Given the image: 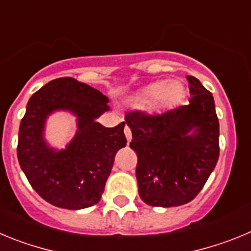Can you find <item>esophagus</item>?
I'll list each match as a JSON object with an SVG mask.
<instances>
[{
    "mask_svg": "<svg viewBox=\"0 0 251 251\" xmlns=\"http://www.w3.org/2000/svg\"><path fill=\"white\" fill-rule=\"evenodd\" d=\"M124 132H125V136H126V140H127L128 142L131 141V139H132V134H131V130L128 126H125V128H124Z\"/></svg>",
    "mask_w": 251,
    "mask_h": 251,
    "instance_id": "1",
    "label": "esophagus"
}]
</instances>
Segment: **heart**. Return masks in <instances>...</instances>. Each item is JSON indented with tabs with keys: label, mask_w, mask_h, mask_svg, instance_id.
Listing matches in <instances>:
<instances>
[{
	"label": "heart",
	"mask_w": 251,
	"mask_h": 251,
	"mask_svg": "<svg viewBox=\"0 0 251 251\" xmlns=\"http://www.w3.org/2000/svg\"><path fill=\"white\" fill-rule=\"evenodd\" d=\"M185 96V87L179 80L156 81L131 98V103L137 107H148L151 112L162 114L173 110Z\"/></svg>",
	"instance_id": "heart-1"
}]
</instances>
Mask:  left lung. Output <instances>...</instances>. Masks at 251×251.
Returning <instances> with one entry per match:
<instances>
[{"instance_id": "1", "label": "left lung", "mask_w": 251, "mask_h": 251, "mask_svg": "<svg viewBox=\"0 0 251 251\" xmlns=\"http://www.w3.org/2000/svg\"><path fill=\"white\" fill-rule=\"evenodd\" d=\"M189 105L148 116L130 112V148L137 153L139 195L150 206L190 202L202 189L219 159V120L211 92L186 76Z\"/></svg>"}]
</instances>
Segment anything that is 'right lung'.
<instances>
[{"label":"right lung","mask_w":251,"mask_h":251,"mask_svg":"<svg viewBox=\"0 0 251 251\" xmlns=\"http://www.w3.org/2000/svg\"><path fill=\"white\" fill-rule=\"evenodd\" d=\"M109 99L72 77L50 81L31 96L20 124L17 157L36 193L53 206L86 209L98 204L115 155L126 146L125 123L105 127L96 119L109 111ZM57 111L76 117V134L65 149L44 139L47 119Z\"/></svg>","instance_id":"obj_1"}]
</instances>
